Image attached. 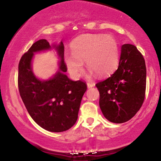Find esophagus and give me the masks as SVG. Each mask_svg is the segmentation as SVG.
Here are the masks:
<instances>
[{
	"mask_svg": "<svg viewBox=\"0 0 161 161\" xmlns=\"http://www.w3.org/2000/svg\"><path fill=\"white\" fill-rule=\"evenodd\" d=\"M94 83H92V82H89V81H88L87 82V86L88 88H92V87H94Z\"/></svg>",
	"mask_w": 161,
	"mask_h": 161,
	"instance_id": "34e87169",
	"label": "esophagus"
}]
</instances>
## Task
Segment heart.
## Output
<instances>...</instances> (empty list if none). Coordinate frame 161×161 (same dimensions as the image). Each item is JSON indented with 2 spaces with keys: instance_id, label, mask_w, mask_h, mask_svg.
Segmentation results:
<instances>
[{
  "instance_id": "heart-1",
  "label": "heart",
  "mask_w": 161,
  "mask_h": 161,
  "mask_svg": "<svg viewBox=\"0 0 161 161\" xmlns=\"http://www.w3.org/2000/svg\"><path fill=\"white\" fill-rule=\"evenodd\" d=\"M71 49L72 53L64 54V61L75 78H79L83 72L84 61L99 77L108 75L117 67L119 46L111 35H83L72 42Z\"/></svg>"
}]
</instances>
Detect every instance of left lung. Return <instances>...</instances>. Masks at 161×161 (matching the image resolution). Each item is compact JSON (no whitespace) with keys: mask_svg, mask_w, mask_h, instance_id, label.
<instances>
[{"mask_svg":"<svg viewBox=\"0 0 161 161\" xmlns=\"http://www.w3.org/2000/svg\"><path fill=\"white\" fill-rule=\"evenodd\" d=\"M146 83L144 56L135 45L125 44L121 48L118 69L96 84L105 117L114 123L126 122L133 118L144 103Z\"/></svg>","mask_w":161,"mask_h":161,"instance_id":"1","label":"left lung"}]
</instances>
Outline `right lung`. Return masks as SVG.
Masks as SVG:
<instances>
[{
  "instance_id": "add662e5",
  "label": "right lung",
  "mask_w": 161,
  "mask_h": 161,
  "mask_svg": "<svg viewBox=\"0 0 161 161\" xmlns=\"http://www.w3.org/2000/svg\"><path fill=\"white\" fill-rule=\"evenodd\" d=\"M54 47L61 60L59 71L53 78L40 80L31 70L34 53L50 48L46 39H40L21 57L17 81L22 100L34 122L46 130L58 133L67 130L75 124L87 85L84 81H73L66 75L64 47L62 42Z\"/></svg>"
}]
</instances>
